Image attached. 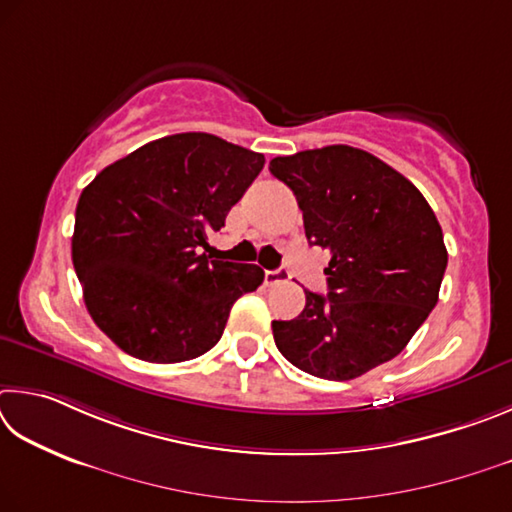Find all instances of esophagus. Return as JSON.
I'll list each match as a JSON object with an SVG mask.
<instances>
[{
  "label": "esophagus",
  "instance_id": "1",
  "mask_svg": "<svg viewBox=\"0 0 512 512\" xmlns=\"http://www.w3.org/2000/svg\"><path fill=\"white\" fill-rule=\"evenodd\" d=\"M288 272L285 270H272V272H265V285H276V283H281V281H285L288 279Z\"/></svg>",
  "mask_w": 512,
  "mask_h": 512
}]
</instances>
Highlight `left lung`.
Masks as SVG:
<instances>
[{"instance_id": "8db88e82", "label": "left lung", "mask_w": 512, "mask_h": 512, "mask_svg": "<svg viewBox=\"0 0 512 512\" xmlns=\"http://www.w3.org/2000/svg\"><path fill=\"white\" fill-rule=\"evenodd\" d=\"M297 195L310 245L330 251L328 294L306 290L297 319L272 321L285 360L324 380H353L396 357L438 301L443 231L423 193L351 146L274 157Z\"/></svg>"}]
</instances>
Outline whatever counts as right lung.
I'll return each instance as SVG.
<instances>
[{"label": "right lung", "instance_id": "right-lung-1", "mask_svg": "<svg viewBox=\"0 0 512 512\" xmlns=\"http://www.w3.org/2000/svg\"><path fill=\"white\" fill-rule=\"evenodd\" d=\"M263 166L261 152L182 132L137 148L85 186L71 261L94 324L123 353L175 364L220 342L231 306L265 272L200 249Z\"/></svg>", "mask_w": 512, "mask_h": 512}]
</instances>
